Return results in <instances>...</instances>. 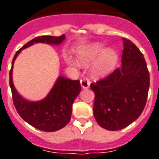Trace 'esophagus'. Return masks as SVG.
<instances>
[{
	"label": "esophagus",
	"instance_id": "esophagus-1",
	"mask_svg": "<svg viewBox=\"0 0 159 159\" xmlns=\"http://www.w3.org/2000/svg\"><path fill=\"white\" fill-rule=\"evenodd\" d=\"M90 84H91V82H90V80L87 78H83L82 80H80V85H81L82 88H88L89 86H90Z\"/></svg>",
	"mask_w": 159,
	"mask_h": 159
}]
</instances>
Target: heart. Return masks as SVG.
Here are the masks:
<instances>
[{
  "instance_id": "1",
  "label": "heart",
  "mask_w": 159,
  "mask_h": 159,
  "mask_svg": "<svg viewBox=\"0 0 159 159\" xmlns=\"http://www.w3.org/2000/svg\"><path fill=\"white\" fill-rule=\"evenodd\" d=\"M99 55L100 57L96 65L94 74L96 76H103L113 70L117 62L118 56L116 50L112 49H104V45L98 43L84 49L80 53V60L83 64H88L93 61Z\"/></svg>"
}]
</instances>
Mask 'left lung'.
Instances as JSON below:
<instances>
[{
  "instance_id": "left-lung-1",
  "label": "left lung",
  "mask_w": 159,
  "mask_h": 159,
  "mask_svg": "<svg viewBox=\"0 0 159 159\" xmlns=\"http://www.w3.org/2000/svg\"><path fill=\"white\" fill-rule=\"evenodd\" d=\"M90 86L95 93L93 114L98 125L110 131L128 127L141 115L148 96L150 75L143 54L123 38L121 67Z\"/></svg>"
}]
</instances>
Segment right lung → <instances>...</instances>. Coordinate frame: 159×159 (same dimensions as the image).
I'll list each match as a JSON object with an SVG mask.
<instances>
[{
	"label": "right lung",
	"instance_id": "1",
	"mask_svg": "<svg viewBox=\"0 0 159 159\" xmlns=\"http://www.w3.org/2000/svg\"><path fill=\"white\" fill-rule=\"evenodd\" d=\"M65 35L60 37L41 36L33 38L20 49L12 61L9 73V85L12 91L13 104L22 119L32 127L45 132H55L64 128L69 122L72 115V106L81 90L80 80H72L60 76L45 98L37 102H31L23 98L17 92L13 83V66L14 61L22 49L37 43L49 44L61 43Z\"/></svg>",
	"mask_w": 159,
	"mask_h": 159
}]
</instances>
